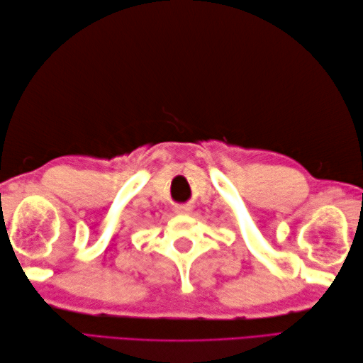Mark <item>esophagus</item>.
Segmentation results:
<instances>
[{
	"label": "esophagus",
	"mask_w": 363,
	"mask_h": 363,
	"mask_svg": "<svg viewBox=\"0 0 363 363\" xmlns=\"http://www.w3.org/2000/svg\"><path fill=\"white\" fill-rule=\"evenodd\" d=\"M190 211H191L190 204H177L174 207V212H177V213H189Z\"/></svg>",
	"instance_id": "obj_1"
}]
</instances>
